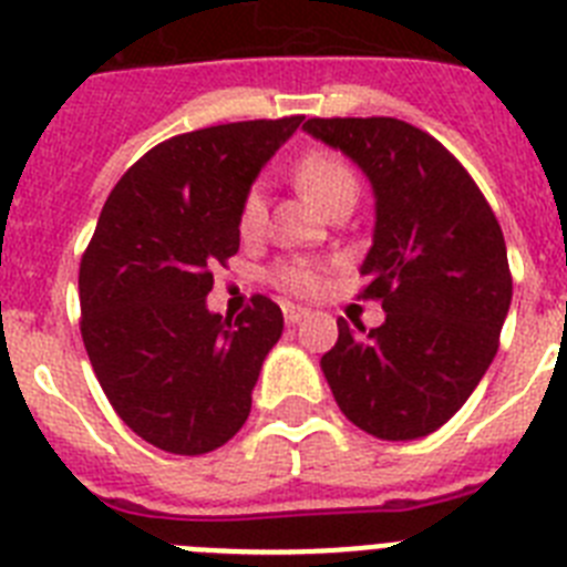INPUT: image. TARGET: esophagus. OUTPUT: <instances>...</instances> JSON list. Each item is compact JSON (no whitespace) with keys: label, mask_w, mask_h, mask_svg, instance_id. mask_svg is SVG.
Listing matches in <instances>:
<instances>
[{"label":"esophagus","mask_w":567,"mask_h":567,"mask_svg":"<svg viewBox=\"0 0 567 567\" xmlns=\"http://www.w3.org/2000/svg\"><path fill=\"white\" fill-rule=\"evenodd\" d=\"M309 316V309L295 307V303H284V321L287 323H301Z\"/></svg>","instance_id":"esophagus-1"}]
</instances>
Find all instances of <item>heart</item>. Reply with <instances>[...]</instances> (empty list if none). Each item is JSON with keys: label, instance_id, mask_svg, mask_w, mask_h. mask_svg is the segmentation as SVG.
<instances>
[{"label": "heart", "instance_id": "b5f03b06", "mask_svg": "<svg viewBox=\"0 0 567 567\" xmlns=\"http://www.w3.org/2000/svg\"><path fill=\"white\" fill-rule=\"evenodd\" d=\"M295 183L301 188L309 200L316 203L318 209H327L336 197L355 195L358 181L352 168L347 166V159H341L332 152H307L298 163H295ZM266 220V188L260 183L246 192L244 206H240V231L244 235H255L260 231ZM278 287L295 295H312L321 287V272L312 260H289L280 264L275 272Z\"/></svg>", "mask_w": 567, "mask_h": 567}]
</instances>
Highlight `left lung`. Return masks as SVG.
<instances>
[{"instance_id":"obj_1","label":"left lung","mask_w":567,"mask_h":567,"mask_svg":"<svg viewBox=\"0 0 567 567\" xmlns=\"http://www.w3.org/2000/svg\"><path fill=\"white\" fill-rule=\"evenodd\" d=\"M372 186L375 226L361 275L386 318L338 321L321 372L341 413L384 442L442 427L499 350L514 280L499 220L439 140L393 117L307 120Z\"/></svg>"}]
</instances>
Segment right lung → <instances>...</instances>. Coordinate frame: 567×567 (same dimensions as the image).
<instances>
[{"instance_id":"right-lung-1","label":"right lung","mask_w":567,"mask_h":567,"mask_svg":"<svg viewBox=\"0 0 567 567\" xmlns=\"http://www.w3.org/2000/svg\"><path fill=\"white\" fill-rule=\"evenodd\" d=\"M303 117L212 125L159 143L105 200L80 264L82 341L143 442L200 456L244 427L284 312L258 295L212 312V266L240 246V206Z\"/></svg>"}]
</instances>
